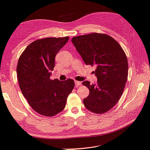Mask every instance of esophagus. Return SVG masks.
I'll list each match as a JSON object with an SVG mask.
<instances>
[{"label":"esophagus","instance_id":"obj_1","mask_svg":"<svg viewBox=\"0 0 150 150\" xmlns=\"http://www.w3.org/2000/svg\"><path fill=\"white\" fill-rule=\"evenodd\" d=\"M75 85L76 86H79L81 85V82H80V81H75Z\"/></svg>","mask_w":150,"mask_h":150}]
</instances>
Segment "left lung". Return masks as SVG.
Wrapping results in <instances>:
<instances>
[{
	"instance_id": "1",
	"label": "left lung",
	"mask_w": 150,
	"mask_h": 150,
	"mask_svg": "<svg viewBox=\"0 0 150 150\" xmlns=\"http://www.w3.org/2000/svg\"><path fill=\"white\" fill-rule=\"evenodd\" d=\"M71 41L85 64L96 67L97 83H83L90 91L84 105L94 113L107 112L118 102L124 91L128 77L126 54L115 39L105 34L81 35Z\"/></svg>"
}]
</instances>
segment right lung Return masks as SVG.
Returning <instances> with one entry per match:
<instances>
[{
    "mask_svg": "<svg viewBox=\"0 0 150 150\" xmlns=\"http://www.w3.org/2000/svg\"><path fill=\"white\" fill-rule=\"evenodd\" d=\"M68 40L69 37L35 40L19 58L16 72L21 92L30 106L42 115L52 117L63 111L74 88L71 79H50L56 54Z\"/></svg>",
    "mask_w": 150,
    "mask_h": 150,
    "instance_id": "add662e5",
    "label": "right lung"
}]
</instances>
